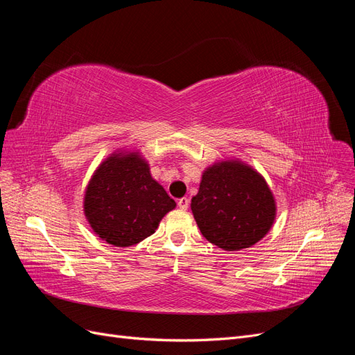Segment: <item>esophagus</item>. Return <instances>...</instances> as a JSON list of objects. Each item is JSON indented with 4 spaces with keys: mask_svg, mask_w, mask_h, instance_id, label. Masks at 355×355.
<instances>
[{
    "mask_svg": "<svg viewBox=\"0 0 355 355\" xmlns=\"http://www.w3.org/2000/svg\"><path fill=\"white\" fill-rule=\"evenodd\" d=\"M178 206H179V209H182V210H187V209L189 207V200H188L187 197L180 198V200L178 201Z\"/></svg>",
    "mask_w": 355,
    "mask_h": 355,
    "instance_id": "esophagus-1",
    "label": "esophagus"
}]
</instances>
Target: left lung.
<instances>
[{"label":"left lung","instance_id":"1","mask_svg":"<svg viewBox=\"0 0 355 355\" xmlns=\"http://www.w3.org/2000/svg\"><path fill=\"white\" fill-rule=\"evenodd\" d=\"M191 210L204 239L228 252L256 244L275 219L265 179L240 161H222L204 171Z\"/></svg>","mask_w":355,"mask_h":355}]
</instances>
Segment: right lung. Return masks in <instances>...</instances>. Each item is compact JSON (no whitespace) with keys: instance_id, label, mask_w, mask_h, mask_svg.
Segmentation results:
<instances>
[{"instance_id":"add662e5","label":"right lung","mask_w":355,"mask_h":355,"mask_svg":"<svg viewBox=\"0 0 355 355\" xmlns=\"http://www.w3.org/2000/svg\"><path fill=\"white\" fill-rule=\"evenodd\" d=\"M176 202L149 173L137 153L114 154L96 170L84 197L93 231L116 247L135 245L154 234Z\"/></svg>"}]
</instances>
